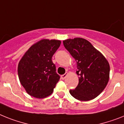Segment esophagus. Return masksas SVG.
<instances>
[{
	"label": "esophagus",
	"mask_w": 124,
	"mask_h": 124,
	"mask_svg": "<svg viewBox=\"0 0 124 124\" xmlns=\"http://www.w3.org/2000/svg\"><path fill=\"white\" fill-rule=\"evenodd\" d=\"M67 75H68V72H66V73L62 75V76H61V79H65V78H66V77L67 76Z\"/></svg>",
	"instance_id": "esophagus-1"
}]
</instances>
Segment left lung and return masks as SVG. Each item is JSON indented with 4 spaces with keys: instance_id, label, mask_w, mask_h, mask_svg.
Segmentation results:
<instances>
[{
    "instance_id": "8db88e82",
    "label": "left lung",
    "mask_w": 124,
    "mask_h": 124,
    "mask_svg": "<svg viewBox=\"0 0 124 124\" xmlns=\"http://www.w3.org/2000/svg\"><path fill=\"white\" fill-rule=\"evenodd\" d=\"M65 48L77 62L76 74L79 76L75 89L69 92L80 101L94 99L107 86L110 78V65L107 59L88 40L82 38L63 41Z\"/></svg>"
}]
</instances>
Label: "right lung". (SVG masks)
Masks as SVG:
<instances>
[{"label":"right lung","mask_w":124,"mask_h":124,"mask_svg":"<svg viewBox=\"0 0 124 124\" xmlns=\"http://www.w3.org/2000/svg\"><path fill=\"white\" fill-rule=\"evenodd\" d=\"M60 43L59 39H40L30 46L19 60V79L30 96L41 99L54 91L60 76L56 73L52 58Z\"/></svg>","instance_id":"right-lung-1"}]
</instances>
